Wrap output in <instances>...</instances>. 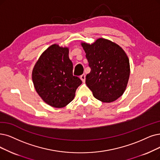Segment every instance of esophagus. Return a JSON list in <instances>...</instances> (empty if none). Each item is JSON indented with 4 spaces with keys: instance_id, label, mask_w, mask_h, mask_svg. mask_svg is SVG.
<instances>
[{
    "instance_id": "34e87169",
    "label": "esophagus",
    "mask_w": 160,
    "mask_h": 160,
    "mask_svg": "<svg viewBox=\"0 0 160 160\" xmlns=\"http://www.w3.org/2000/svg\"><path fill=\"white\" fill-rule=\"evenodd\" d=\"M80 78L81 79V81H82V82H85V75L83 73L82 74L81 76H80Z\"/></svg>"
}]
</instances>
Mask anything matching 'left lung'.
Returning a JSON list of instances; mask_svg holds the SVG:
<instances>
[{
  "label": "left lung",
  "instance_id": "1",
  "mask_svg": "<svg viewBox=\"0 0 160 160\" xmlns=\"http://www.w3.org/2000/svg\"><path fill=\"white\" fill-rule=\"evenodd\" d=\"M91 72L86 84L94 97L103 102L116 100L125 92L130 75L129 60L118 44L100 38L90 44L82 42Z\"/></svg>",
  "mask_w": 160,
  "mask_h": 160
}]
</instances>
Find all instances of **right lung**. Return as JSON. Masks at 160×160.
Listing matches in <instances>:
<instances>
[{
  "label": "right lung",
  "instance_id": "right-lung-1",
  "mask_svg": "<svg viewBox=\"0 0 160 160\" xmlns=\"http://www.w3.org/2000/svg\"><path fill=\"white\" fill-rule=\"evenodd\" d=\"M35 90L46 103L63 108L71 102L76 89L82 83L73 75V63L69 48L52 44L41 55L32 72Z\"/></svg>",
  "mask_w": 160,
  "mask_h": 160
}]
</instances>
